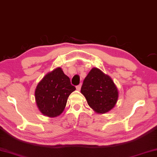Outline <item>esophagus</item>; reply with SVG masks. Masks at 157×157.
<instances>
[{
	"mask_svg": "<svg viewBox=\"0 0 157 157\" xmlns=\"http://www.w3.org/2000/svg\"><path fill=\"white\" fill-rule=\"evenodd\" d=\"M81 83H80L78 86H76V89L78 90H81Z\"/></svg>",
	"mask_w": 157,
	"mask_h": 157,
	"instance_id": "esophagus-1",
	"label": "esophagus"
}]
</instances>
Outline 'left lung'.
<instances>
[{
    "label": "left lung",
    "instance_id": "1",
    "mask_svg": "<svg viewBox=\"0 0 157 157\" xmlns=\"http://www.w3.org/2000/svg\"><path fill=\"white\" fill-rule=\"evenodd\" d=\"M81 92L95 112L108 113L114 108L118 90L112 78L98 68H93L84 79Z\"/></svg>",
    "mask_w": 157,
    "mask_h": 157
}]
</instances>
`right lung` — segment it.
<instances>
[{
  "label": "right lung",
  "mask_w": 157,
  "mask_h": 157,
  "mask_svg": "<svg viewBox=\"0 0 157 157\" xmlns=\"http://www.w3.org/2000/svg\"><path fill=\"white\" fill-rule=\"evenodd\" d=\"M75 90L69 77L58 67L45 75L37 84L35 92L36 103L43 115L57 117L62 113L68 97Z\"/></svg>",
  "instance_id": "1"
}]
</instances>
